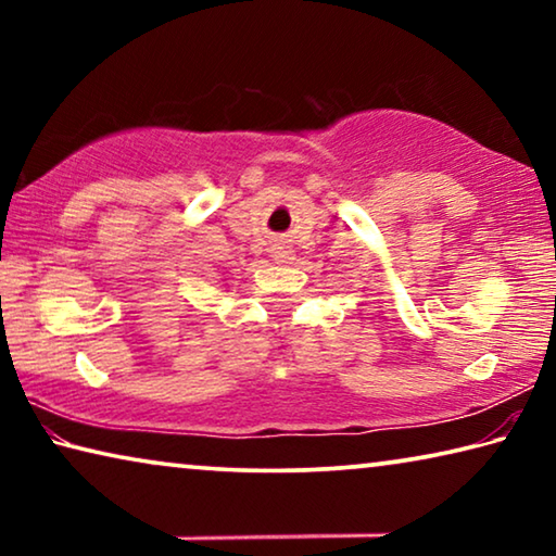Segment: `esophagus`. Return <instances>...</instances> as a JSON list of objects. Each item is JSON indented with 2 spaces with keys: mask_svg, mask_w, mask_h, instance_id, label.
Masks as SVG:
<instances>
[{
  "mask_svg": "<svg viewBox=\"0 0 556 556\" xmlns=\"http://www.w3.org/2000/svg\"><path fill=\"white\" fill-rule=\"evenodd\" d=\"M271 257H275L277 265H289L291 260H294V250H291V244L287 238H277L275 244H271Z\"/></svg>",
  "mask_w": 556,
  "mask_h": 556,
  "instance_id": "34e87169",
  "label": "esophagus"
}]
</instances>
